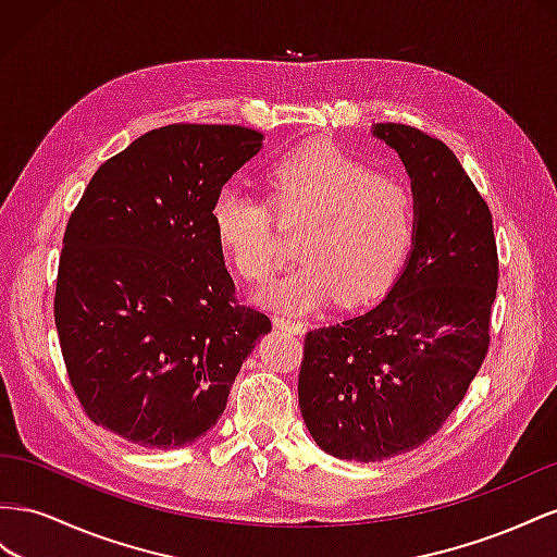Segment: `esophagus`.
<instances>
[{
    "label": "esophagus",
    "mask_w": 557,
    "mask_h": 557,
    "mask_svg": "<svg viewBox=\"0 0 557 557\" xmlns=\"http://www.w3.org/2000/svg\"><path fill=\"white\" fill-rule=\"evenodd\" d=\"M273 324L282 331L294 333V336H300V333L306 331V324L298 322V320H292V317H273Z\"/></svg>",
    "instance_id": "34e87169"
}]
</instances>
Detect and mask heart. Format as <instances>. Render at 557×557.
<instances>
[{"mask_svg":"<svg viewBox=\"0 0 557 557\" xmlns=\"http://www.w3.org/2000/svg\"><path fill=\"white\" fill-rule=\"evenodd\" d=\"M268 182L277 212L308 226L296 251L304 263L251 292L261 308L306 314L338 294L345 306H367L392 287L418 228L416 196L404 182L377 177L329 141L282 156ZM210 228L243 277H261L273 265V208L265 198L224 184L210 205Z\"/></svg>","mask_w":557,"mask_h":557,"instance_id":"obj_1","label":"heart"}]
</instances>
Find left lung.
<instances>
[{
    "label": "left lung",
    "mask_w": 557,
    "mask_h": 557,
    "mask_svg": "<svg viewBox=\"0 0 557 557\" xmlns=\"http://www.w3.org/2000/svg\"><path fill=\"white\" fill-rule=\"evenodd\" d=\"M371 135L408 172L416 240L377 306L308 333L298 375L317 446L357 462L422 446L465 399L487 352L499 270L492 214L455 153L401 123Z\"/></svg>",
    "instance_id": "obj_1"
}]
</instances>
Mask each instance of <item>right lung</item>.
<instances>
[{
  "instance_id": "right-lung-1",
  "label": "right lung",
  "mask_w": 557,
  "mask_h": 557,
  "mask_svg": "<svg viewBox=\"0 0 557 557\" xmlns=\"http://www.w3.org/2000/svg\"><path fill=\"white\" fill-rule=\"evenodd\" d=\"M263 147L243 125L177 123L92 174L62 240L55 326L95 424L182 448L219 422L243 361L273 329L235 306L210 205Z\"/></svg>"
}]
</instances>
